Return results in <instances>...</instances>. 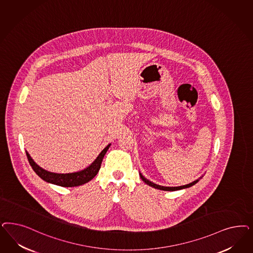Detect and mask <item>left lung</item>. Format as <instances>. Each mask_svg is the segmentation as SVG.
Here are the masks:
<instances>
[{"label":"left lung","mask_w":253,"mask_h":253,"mask_svg":"<svg viewBox=\"0 0 253 253\" xmlns=\"http://www.w3.org/2000/svg\"><path fill=\"white\" fill-rule=\"evenodd\" d=\"M139 176H140V179H142V180H143V181H144L146 184H148L149 186L155 188V189H158V190H163V191H177V190H181V189H185V188L191 187V186L195 185L196 182L199 180V179H196V180L193 181V182H191V183H189V184H186V185H182V186H178V187H167V186H161V185L155 184V183H154V182L150 181L149 179H147L146 178H144V177L141 175V173H139Z\"/></svg>","instance_id":"obj_1"}]
</instances>
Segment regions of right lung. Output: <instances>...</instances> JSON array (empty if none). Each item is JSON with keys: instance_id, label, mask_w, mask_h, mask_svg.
<instances>
[{"instance_id": "obj_1", "label": "right lung", "mask_w": 253, "mask_h": 253, "mask_svg": "<svg viewBox=\"0 0 253 253\" xmlns=\"http://www.w3.org/2000/svg\"><path fill=\"white\" fill-rule=\"evenodd\" d=\"M111 146V143L108 144L102 151L101 153L98 155V157L95 159V161L87 167L86 169H83L81 171L74 172V173H66V174H61V173H54V172L47 171L41 167H39L37 164L33 161V158L29 153L26 151L27 158L29 160V163L32 166L34 172L41 178V179L45 180L46 182L56 184L58 186L62 187H74V186H79L82 184H84L88 182L89 180L93 179L97 174L100 169L102 159L104 155L107 153L109 147Z\"/></svg>"}]
</instances>
